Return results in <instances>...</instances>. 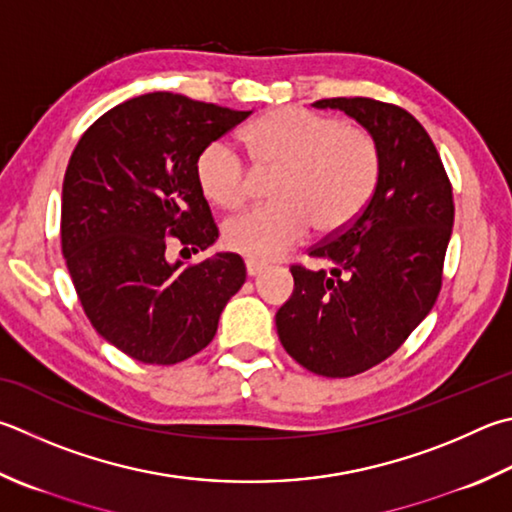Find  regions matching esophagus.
I'll return each instance as SVG.
<instances>
[{
	"label": "esophagus",
	"mask_w": 512,
	"mask_h": 512,
	"mask_svg": "<svg viewBox=\"0 0 512 512\" xmlns=\"http://www.w3.org/2000/svg\"><path fill=\"white\" fill-rule=\"evenodd\" d=\"M264 264L262 262H255V259H248V262H246V273L250 275V277H255V275H259V273H262L264 271Z\"/></svg>",
	"instance_id": "obj_1"
}]
</instances>
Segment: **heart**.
<instances>
[{
    "label": "heart",
    "instance_id": "b5f03b06",
    "mask_svg": "<svg viewBox=\"0 0 512 512\" xmlns=\"http://www.w3.org/2000/svg\"><path fill=\"white\" fill-rule=\"evenodd\" d=\"M244 141L253 170L271 176L273 203L230 219L224 241L250 259H275L300 244L311 226L320 235L345 230L360 217L380 179V145L367 127L302 107H280L248 125ZM210 203L237 210L255 176L226 141L206 145L194 165Z\"/></svg>",
    "mask_w": 512,
    "mask_h": 512
}]
</instances>
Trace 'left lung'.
I'll return each mask as SVG.
<instances>
[{"label": "left lung", "instance_id": "obj_1", "mask_svg": "<svg viewBox=\"0 0 512 512\" xmlns=\"http://www.w3.org/2000/svg\"><path fill=\"white\" fill-rule=\"evenodd\" d=\"M376 136L380 179L360 217L309 248L329 268L293 264V295L275 315L288 356L327 378L362 374L410 338L439 297L454 224L452 183L430 134L403 107L324 98Z\"/></svg>", "mask_w": 512, "mask_h": 512}]
</instances>
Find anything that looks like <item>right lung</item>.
<instances>
[{
	"instance_id": "add662e5",
	"label": "right lung",
	"mask_w": 512,
	"mask_h": 512,
	"mask_svg": "<svg viewBox=\"0 0 512 512\" xmlns=\"http://www.w3.org/2000/svg\"><path fill=\"white\" fill-rule=\"evenodd\" d=\"M248 116L154 91L102 114L71 154L62 255L89 322L129 358L176 365L199 353L246 282L237 253L172 264L167 250L215 244L219 228L194 165L203 147Z\"/></svg>"
}]
</instances>
